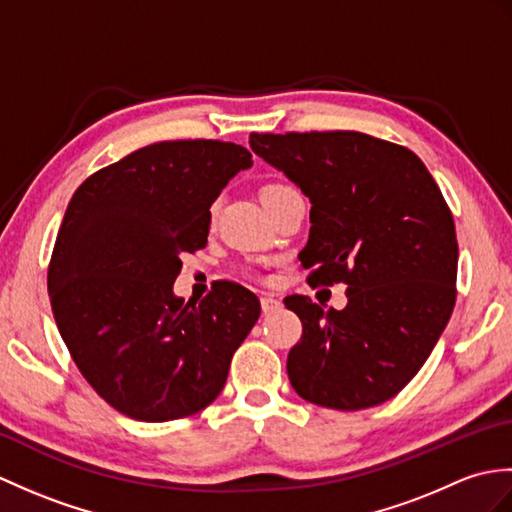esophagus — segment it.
Returning a JSON list of instances; mask_svg holds the SVG:
<instances>
[{"label": "esophagus", "instance_id": "esophagus-1", "mask_svg": "<svg viewBox=\"0 0 512 512\" xmlns=\"http://www.w3.org/2000/svg\"><path fill=\"white\" fill-rule=\"evenodd\" d=\"M261 310H264V314H275L281 310V301L275 299L272 294L261 296Z\"/></svg>", "mask_w": 512, "mask_h": 512}]
</instances>
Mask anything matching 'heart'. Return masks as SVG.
Returning <instances> with one entry per match:
<instances>
[{
    "label": "heart",
    "mask_w": 512,
    "mask_h": 512,
    "mask_svg": "<svg viewBox=\"0 0 512 512\" xmlns=\"http://www.w3.org/2000/svg\"><path fill=\"white\" fill-rule=\"evenodd\" d=\"M292 189L290 185H283V183H268L264 189H261V198H268V196H275V194H283Z\"/></svg>",
    "instance_id": "b5f03b06"
}]
</instances>
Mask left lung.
Listing matches in <instances>:
<instances>
[{"instance_id": "left-lung-1", "label": "left lung", "mask_w": 512, "mask_h": 512, "mask_svg": "<svg viewBox=\"0 0 512 512\" xmlns=\"http://www.w3.org/2000/svg\"><path fill=\"white\" fill-rule=\"evenodd\" d=\"M257 157L310 198L299 259L310 283H347V307L294 294L303 323L288 355L292 388L334 410L392 399L419 373L456 303L454 218L412 150L355 130L251 135Z\"/></svg>"}]
</instances>
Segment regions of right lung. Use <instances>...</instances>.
<instances>
[{"mask_svg": "<svg viewBox=\"0 0 512 512\" xmlns=\"http://www.w3.org/2000/svg\"><path fill=\"white\" fill-rule=\"evenodd\" d=\"M253 165L231 141H159L91 174L71 196L47 270L58 331L98 395L130 419L196 414L227 382L259 299L220 281L174 294L181 255L205 248L213 200Z\"/></svg>", "mask_w": 512, "mask_h": 512, "instance_id": "1", "label": "right lung"}]
</instances>
